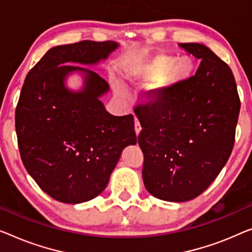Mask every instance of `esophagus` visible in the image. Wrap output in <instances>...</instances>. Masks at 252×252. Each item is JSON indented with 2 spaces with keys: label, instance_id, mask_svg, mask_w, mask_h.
I'll return each mask as SVG.
<instances>
[{
  "label": "esophagus",
  "instance_id": "esophagus-1",
  "mask_svg": "<svg viewBox=\"0 0 252 252\" xmlns=\"http://www.w3.org/2000/svg\"><path fill=\"white\" fill-rule=\"evenodd\" d=\"M134 130H136V134H137V136H138L139 133H140V131H141L140 123H139L137 118H134Z\"/></svg>",
  "mask_w": 252,
  "mask_h": 252
}]
</instances>
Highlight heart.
I'll list each match as a JSON object with an SVG mask.
<instances>
[{"label":"heart","mask_w":252,"mask_h":252,"mask_svg":"<svg viewBox=\"0 0 252 252\" xmlns=\"http://www.w3.org/2000/svg\"><path fill=\"white\" fill-rule=\"evenodd\" d=\"M194 63L189 58L157 54L152 58L132 60L123 66V76L131 85L150 82L146 97L150 103H159L192 76ZM116 95L126 96V89L121 82L113 81Z\"/></svg>","instance_id":"1"}]
</instances>
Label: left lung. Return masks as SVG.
Listing matches in <instances>:
<instances>
[{"mask_svg":"<svg viewBox=\"0 0 252 252\" xmlns=\"http://www.w3.org/2000/svg\"><path fill=\"white\" fill-rule=\"evenodd\" d=\"M180 47L201 60L196 74L162 102L136 110L144 185L172 202L198 197L220 174L233 149L240 112L230 66L204 44Z\"/></svg>","mask_w":252,"mask_h":252,"instance_id":"1","label":"left lung"}]
</instances>
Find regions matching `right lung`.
<instances>
[{"instance_id":"right-lung-1","label":"right lung","mask_w":252,"mask_h":252,"mask_svg":"<svg viewBox=\"0 0 252 252\" xmlns=\"http://www.w3.org/2000/svg\"><path fill=\"white\" fill-rule=\"evenodd\" d=\"M116 42L59 45L29 71L16 110L22 163L44 192L64 204H81L103 192L122 150L136 145L132 115L108 113L100 98L110 86L87 67L106 61ZM72 74L80 90L66 84Z\"/></svg>"}]
</instances>
